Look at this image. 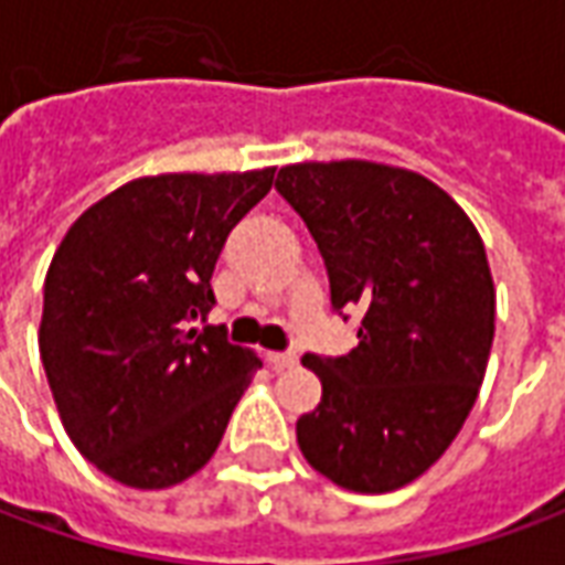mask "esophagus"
<instances>
[{"label": "esophagus", "mask_w": 565, "mask_h": 565, "mask_svg": "<svg viewBox=\"0 0 565 565\" xmlns=\"http://www.w3.org/2000/svg\"><path fill=\"white\" fill-rule=\"evenodd\" d=\"M266 360H269V366L278 369V372H284V369H294L296 363H299V356L281 354V351H269V354H266Z\"/></svg>", "instance_id": "obj_1"}]
</instances>
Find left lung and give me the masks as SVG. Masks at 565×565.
I'll return each mask as SVG.
<instances>
[{"instance_id": "1", "label": "left lung", "mask_w": 565, "mask_h": 565, "mask_svg": "<svg viewBox=\"0 0 565 565\" xmlns=\"http://www.w3.org/2000/svg\"><path fill=\"white\" fill-rule=\"evenodd\" d=\"M275 186L318 242L332 308L360 315L351 354L302 356L323 396L296 420L299 448L344 490H399L481 391L497 330L484 242L441 186L387 162H294Z\"/></svg>"}]
</instances>
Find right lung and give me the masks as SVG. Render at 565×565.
Here are the masks:
<instances>
[{
  "label": "right lung",
  "mask_w": 565,
  "mask_h": 565,
  "mask_svg": "<svg viewBox=\"0 0 565 565\" xmlns=\"http://www.w3.org/2000/svg\"><path fill=\"white\" fill-rule=\"evenodd\" d=\"M275 166L145 174L68 226L44 278V375L68 438L136 490L186 481L214 457L263 363L223 327L211 271L235 223L266 196Z\"/></svg>",
  "instance_id": "right-lung-1"
}]
</instances>
